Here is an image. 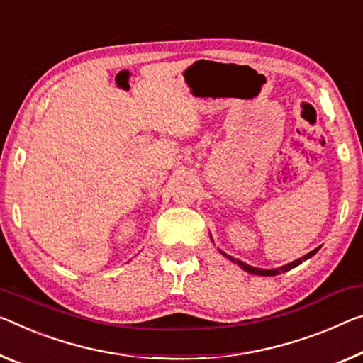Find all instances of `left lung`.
Instances as JSON below:
<instances>
[{
	"label": "left lung",
	"instance_id": "obj_1",
	"mask_svg": "<svg viewBox=\"0 0 363 363\" xmlns=\"http://www.w3.org/2000/svg\"><path fill=\"white\" fill-rule=\"evenodd\" d=\"M318 250L320 248H316V250H313V252H310L308 255H305V256H302V258H298L297 261H292V263H289V264H286V266H282V267H279V269H258V267H253V266H250V264H245L243 261H238V259H235V258H232V256H227L225 253V256L230 261H233V263H237L240 267H242V269H245V271H248L250 274H258V276H277V274H281V272H286V271H291L292 267H295V266H298L300 263H303L305 259H308V258H311V256H313Z\"/></svg>",
	"mask_w": 363,
	"mask_h": 363
}]
</instances>
